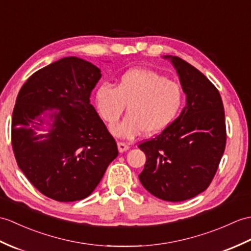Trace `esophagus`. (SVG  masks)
Returning a JSON list of instances; mask_svg holds the SVG:
<instances>
[{
    "label": "esophagus",
    "mask_w": 251,
    "mask_h": 251,
    "mask_svg": "<svg viewBox=\"0 0 251 251\" xmlns=\"http://www.w3.org/2000/svg\"><path fill=\"white\" fill-rule=\"evenodd\" d=\"M118 149H119V152L120 153H123V152H126V151L129 149V145L126 144L125 142H121L119 141L118 142Z\"/></svg>",
    "instance_id": "obj_1"
}]
</instances>
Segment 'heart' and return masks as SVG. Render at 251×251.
I'll return each instance as SVG.
<instances>
[{"label": "heart", "mask_w": 251, "mask_h": 251, "mask_svg": "<svg viewBox=\"0 0 251 251\" xmlns=\"http://www.w3.org/2000/svg\"><path fill=\"white\" fill-rule=\"evenodd\" d=\"M184 99L178 83L151 69L133 68L121 75L115 86L99 85L95 104L100 118L110 126L118 123L127 106V118L112 127L116 137L132 139L143 131L156 135L176 119Z\"/></svg>", "instance_id": "b5f03b06"}]
</instances>
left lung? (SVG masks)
<instances>
[{"label": "left lung", "instance_id": "left-lung-1", "mask_svg": "<svg viewBox=\"0 0 251 251\" xmlns=\"http://www.w3.org/2000/svg\"><path fill=\"white\" fill-rule=\"evenodd\" d=\"M176 68L186 94L177 119L155 138L139 144L147 156L139 179L150 194L179 202L204 191L217 172L225 152V110L218 90L196 67L166 55Z\"/></svg>", "mask_w": 251, "mask_h": 251}]
</instances>
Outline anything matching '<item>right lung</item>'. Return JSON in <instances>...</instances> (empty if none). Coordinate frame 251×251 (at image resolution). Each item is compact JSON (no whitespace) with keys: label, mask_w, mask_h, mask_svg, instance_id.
Wrapping results in <instances>:
<instances>
[{"label":"right lung","mask_w":251,"mask_h":251,"mask_svg":"<svg viewBox=\"0 0 251 251\" xmlns=\"http://www.w3.org/2000/svg\"><path fill=\"white\" fill-rule=\"evenodd\" d=\"M100 69L75 56L34 73L22 85L13 111L11 144L21 171L46 197L82 200L100 182L119 155L106 125L90 103ZM54 119L37 136L42 116Z\"/></svg>","instance_id":"1"}]
</instances>
